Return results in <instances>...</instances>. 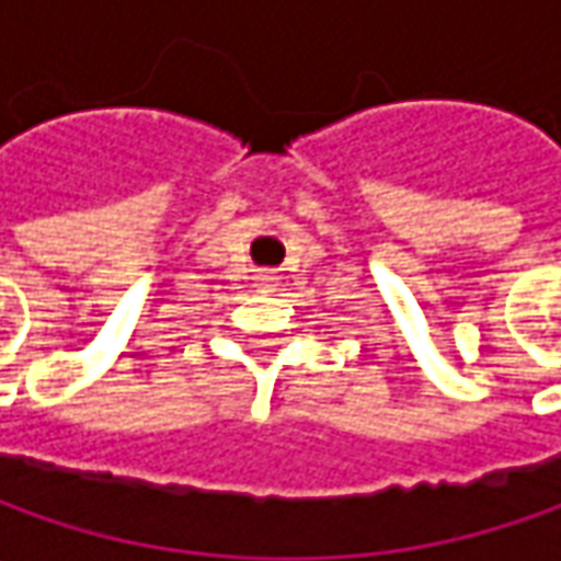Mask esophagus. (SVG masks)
Segmentation results:
<instances>
[{"instance_id": "34e87169", "label": "esophagus", "mask_w": 561, "mask_h": 561, "mask_svg": "<svg viewBox=\"0 0 561 561\" xmlns=\"http://www.w3.org/2000/svg\"><path fill=\"white\" fill-rule=\"evenodd\" d=\"M271 280H274L271 274H262V284H265V287H271Z\"/></svg>"}]
</instances>
